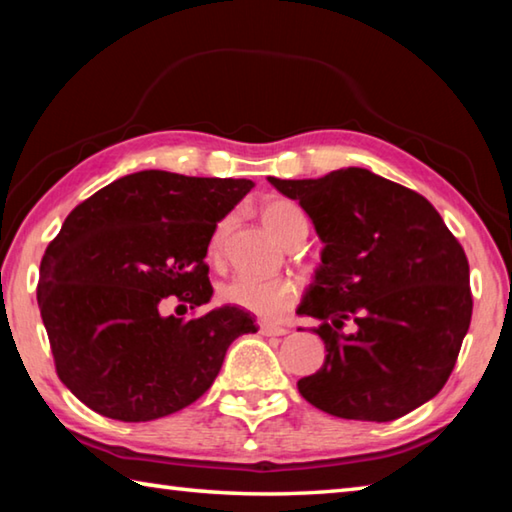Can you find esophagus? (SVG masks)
Listing matches in <instances>:
<instances>
[{"label": "esophagus", "mask_w": 512, "mask_h": 512, "mask_svg": "<svg viewBox=\"0 0 512 512\" xmlns=\"http://www.w3.org/2000/svg\"><path fill=\"white\" fill-rule=\"evenodd\" d=\"M259 332H262L264 336H287L289 327L277 325V323H262L259 325Z\"/></svg>", "instance_id": "1"}]
</instances>
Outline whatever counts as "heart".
<instances>
[{"instance_id": "b5f03b06", "label": "heart", "mask_w": 512, "mask_h": 512, "mask_svg": "<svg viewBox=\"0 0 512 512\" xmlns=\"http://www.w3.org/2000/svg\"><path fill=\"white\" fill-rule=\"evenodd\" d=\"M259 219L266 225L271 235L282 241L284 246L293 244V241L305 239L309 223L305 212L300 210L298 203L284 196H271L259 205ZM230 219H221L210 237V246H207V259L212 264L221 262L223 255V241L228 235ZM219 298L225 305H235L239 309H246L250 314L259 318H280L296 305L298 300V287L289 277H237L228 284H223L219 291Z\"/></svg>"}]
</instances>
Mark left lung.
Instances as JSON below:
<instances>
[{"label": "left lung", "mask_w": 512, "mask_h": 512, "mask_svg": "<svg viewBox=\"0 0 512 512\" xmlns=\"http://www.w3.org/2000/svg\"><path fill=\"white\" fill-rule=\"evenodd\" d=\"M298 201L325 248L298 314L314 316L325 363L298 381L345 420L391 422L440 393L470 329V264L427 198L348 167L316 180L268 178ZM348 319L354 335H341Z\"/></svg>", "instance_id": "1"}]
</instances>
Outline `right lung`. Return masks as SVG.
<instances>
[{
	"mask_svg": "<svg viewBox=\"0 0 512 512\" xmlns=\"http://www.w3.org/2000/svg\"><path fill=\"white\" fill-rule=\"evenodd\" d=\"M246 178L137 171L76 205L40 262L38 307L56 372L106 418L149 422L196 402L230 343L257 332L239 307L164 316L167 300L212 298L205 255Z\"/></svg>",
	"mask_w": 512,
	"mask_h": 512,
	"instance_id": "1",
	"label": "right lung"
}]
</instances>
